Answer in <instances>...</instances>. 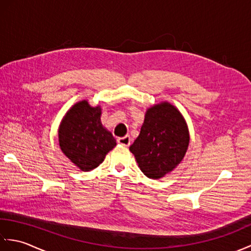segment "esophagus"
<instances>
[{
	"mask_svg": "<svg viewBox=\"0 0 251 251\" xmlns=\"http://www.w3.org/2000/svg\"><path fill=\"white\" fill-rule=\"evenodd\" d=\"M130 141H131V139L129 136H124V137L119 138V139H117V143H120V145L125 146V147H128L130 145Z\"/></svg>",
	"mask_w": 251,
	"mask_h": 251,
	"instance_id": "1",
	"label": "esophagus"
}]
</instances>
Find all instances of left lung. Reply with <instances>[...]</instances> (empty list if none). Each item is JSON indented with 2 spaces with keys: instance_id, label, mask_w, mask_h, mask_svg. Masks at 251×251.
<instances>
[{
  "instance_id": "left-lung-1",
  "label": "left lung",
  "mask_w": 251,
  "mask_h": 251,
  "mask_svg": "<svg viewBox=\"0 0 251 251\" xmlns=\"http://www.w3.org/2000/svg\"><path fill=\"white\" fill-rule=\"evenodd\" d=\"M189 142L182 114L173 104L162 102L147 110L140 134L129 150L148 178L159 179L182 161Z\"/></svg>"
}]
</instances>
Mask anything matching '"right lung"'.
Wrapping results in <instances>:
<instances>
[{"label":"right lung","instance_id":"1","mask_svg":"<svg viewBox=\"0 0 251 251\" xmlns=\"http://www.w3.org/2000/svg\"><path fill=\"white\" fill-rule=\"evenodd\" d=\"M100 115L99 105L82 100L67 112L58 130L61 151L83 172L98 167L116 146L114 137L101 124Z\"/></svg>","mask_w":251,"mask_h":251}]
</instances>
